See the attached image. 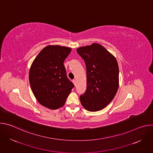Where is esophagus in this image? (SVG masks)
<instances>
[{
	"label": "esophagus",
	"instance_id": "1",
	"mask_svg": "<svg viewBox=\"0 0 153 153\" xmlns=\"http://www.w3.org/2000/svg\"><path fill=\"white\" fill-rule=\"evenodd\" d=\"M73 83L74 84V85H76V79H73Z\"/></svg>",
	"mask_w": 153,
	"mask_h": 153
}]
</instances>
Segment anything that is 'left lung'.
I'll use <instances>...</instances> for the list:
<instances>
[{"label": "left lung", "mask_w": 153, "mask_h": 153, "mask_svg": "<svg viewBox=\"0 0 153 153\" xmlns=\"http://www.w3.org/2000/svg\"><path fill=\"white\" fill-rule=\"evenodd\" d=\"M77 53L84 60L86 68V90L80 96L82 105L89 111L105 108L119 88V66L116 57L99 43L82 47Z\"/></svg>", "instance_id": "obj_1"}]
</instances>
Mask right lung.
I'll list each match as a JSON object with an SVG mask.
<instances>
[{"label":"right lung","instance_id":"right-lung-1","mask_svg":"<svg viewBox=\"0 0 153 153\" xmlns=\"http://www.w3.org/2000/svg\"><path fill=\"white\" fill-rule=\"evenodd\" d=\"M71 51L69 47L48 45L31 65L29 80L32 91L42 105L51 110L63 106L74 86L63 65Z\"/></svg>","mask_w":153,"mask_h":153}]
</instances>
